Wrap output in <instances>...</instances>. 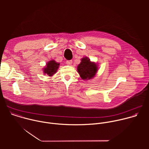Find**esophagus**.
I'll return each instance as SVG.
<instances>
[{
  "mask_svg": "<svg viewBox=\"0 0 149 149\" xmlns=\"http://www.w3.org/2000/svg\"><path fill=\"white\" fill-rule=\"evenodd\" d=\"M67 64L68 65H71L72 63V60H68V61H67Z\"/></svg>",
  "mask_w": 149,
  "mask_h": 149,
  "instance_id": "obj_1",
  "label": "esophagus"
}]
</instances>
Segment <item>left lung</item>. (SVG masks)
Returning a JSON list of instances; mask_svg holds the SVG:
<instances>
[{
    "instance_id": "8db88e82",
    "label": "left lung",
    "mask_w": 149,
    "mask_h": 149,
    "mask_svg": "<svg viewBox=\"0 0 149 149\" xmlns=\"http://www.w3.org/2000/svg\"><path fill=\"white\" fill-rule=\"evenodd\" d=\"M77 70L82 79H91L95 77L98 71V65L96 63L91 62L88 58L84 57L81 59Z\"/></svg>"
}]
</instances>
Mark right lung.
<instances>
[{
	"instance_id": "add662e5",
	"label": "right lung",
	"mask_w": 149,
	"mask_h": 149,
	"mask_svg": "<svg viewBox=\"0 0 149 149\" xmlns=\"http://www.w3.org/2000/svg\"><path fill=\"white\" fill-rule=\"evenodd\" d=\"M59 67V63L56 62L55 61L51 60L49 61L48 62H47V65L43 69L44 74H47L48 76L52 77L56 72Z\"/></svg>"
}]
</instances>
